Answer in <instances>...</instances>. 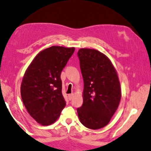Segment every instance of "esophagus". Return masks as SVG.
Here are the masks:
<instances>
[{
  "label": "esophagus",
  "mask_w": 151,
  "mask_h": 151,
  "mask_svg": "<svg viewBox=\"0 0 151 151\" xmlns=\"http://www.w3.org/2000/svg\"><path fill=\"white\" fill-rule=\"evenodd\" d=\"M73 97V93H71V94H69V95H68V99H70V100L72 99Z\"/></svg>",
  "instance_id": "1"
}]
</instances>
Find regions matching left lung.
I'll return each mask as SVG.
<instances>
[{
    "instance_id": "1",
    "label": "left lung",
    "mask_w": 151,
    "mask_h": 151,
    "mask_svg": "<svg viewBox=\"0 0 151 151\" xmlns=\"http://www.w3.org/2000/svg\"><path fill=\"white\" fill-rule=\"evenodd\" d=\"M78 56L83 80V103L77 111L80 122L91 129L104 127L117 109L121 97L115 68L97 50L81 48Z\"/></svg>"
}]
</instances>
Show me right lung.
Returning a JSON list of instances; mask_svg holds the SVG:
<instances>
[{
    "instance_id": "1",
    "label": "right lung",
    "mask_w": 151,
    "mask_h": 151,
    "mask_svg": "<svg viewBox=\"0 0 151 151\" xmlns=\"http://www.w3.org/2000/svg\"><path fill=\"white\" fill-rule=\"evenodd\" d=\"M75 47L52 46L34 58L24 75L21 97L26 109L37 123L50 125L65 106L61 72Z\"/></svg>"
}]
</instances>
